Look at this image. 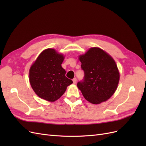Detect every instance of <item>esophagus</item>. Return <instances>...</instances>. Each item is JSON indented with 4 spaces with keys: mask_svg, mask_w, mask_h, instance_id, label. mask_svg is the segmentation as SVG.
<instances>
[{
    "mask_svg": "<svg viewBox=\"0 0 146 146\" xmlns=\"http://www.w3.org/2000/svg\"><path fill=\"white\" fill-rule=\"evenodd\" d=\"M72 81H73V83H74V84H76V83H77V78H73Z\"/></svg>",
    "mask_w": 146,
    "mask_h": 146,
    "instance_id": "esophagus-1",
    "label": "esophagus"
}]
</instances>
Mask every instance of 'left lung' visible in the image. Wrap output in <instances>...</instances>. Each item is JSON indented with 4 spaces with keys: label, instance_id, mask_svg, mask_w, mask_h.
Listing matches in <instances>:
<instances>
[{
    "label": "left lung",
    "instance_id": "1",
    "mask_svg": "<svg viewBox=\"0 0 146 146\" xmlns=\"http://www.w3.org/2000/svg\"><path fill=\"white\" fill-rule=\"evenodd\" d=\"M79 60L85 76L77 87L84 98L93 104L107 101L116 91L120 77L115 61L99 47L90 48Z\"/></svg>",
    "mask_w": 146,
    "mask_h": 146
}]
</instances>
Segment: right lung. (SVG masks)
Instances as JSON below:
<instances>
[{
  "label": "right lung",
  "instance_id": "add662e5",
  "mask_svg": "<svg viewBox=\"0 0 146 146\" xmlns=\"http://www.w3.org/2000/svg\"><path fill=\"white\" fill-rule=\"evenodd\" d=\"M64 56L54 48L42 51L29 70L31 86L39 98L49 102L58 99L73 82L61 67Z\"/></svg>",
  "mask_w": 146,
  "mask_h": 146
}]
</instances>
